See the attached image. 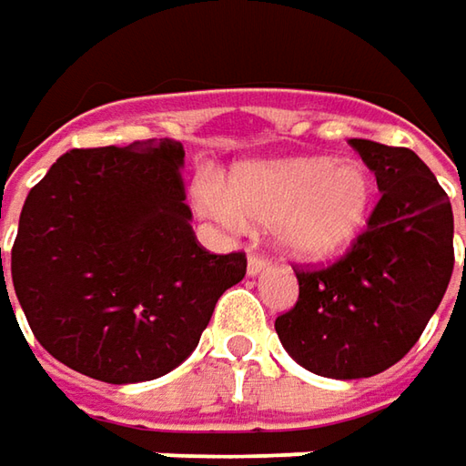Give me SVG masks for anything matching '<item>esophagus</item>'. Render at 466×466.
Wrapping results in <instances>:
<instances>
[{
    "label": "esophagus",
    "instance_id": "1",
    "mask_svg": "<svg viewBox=\"0 0 466 466\" xmlns=\"http://www.w3.org/2000/svg\"><path fill=\"white\" fill-rule=\"evenodd\" d=\"M267 267H269V259H267V257H261V254H251V257H248V264H246V272H248L251 278H257V275H261Z\"/></svg>",
    "mask_w": 466,
    "mask_h": 466
}]
</instances>
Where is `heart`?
Wrapping results in <instances>:
<instances>
[{
    "instance_id": "heart-1",
    "label": "heart",
    "mask_w": 466,
    "mask_h": 466,
    "mask_svg": "<svg viewBox=\"0 0 466 466\" xmlns=\"http://www.w3.org/2000/svg\"><path fill=\"white\" fill-rule=\"evenodd\" d=\"M199 205L218 223L269 225L285 254L327 261L348 254L366 236L376 209L373 173L358 160L324 155L243 163L225 187L202 184Z\"/></svg>"
}]
</instances>
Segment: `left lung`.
Wrapping results in <instances>:
<instances>
[{
  "label": "left lung",
  "instance_id": "1",
  "mask_svg": "<svg viewBox=\"0 0 466 466\" xmlns=\"http://www.w3.org/2000/svg\"><path fill=\"white\" fill-rule=\"evenodd\" d=\"M381 199L366 236L327 269H298V300L278 316L282 348L327 379H368L420 339L454 272V212L418 155L350 139Z\"/></svg>",
  "mask_w": 466,
  "mask_h": 466
}]
</instances>
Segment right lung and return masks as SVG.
Returning a JSON list of instances; mask_svg holds the SVG:
<instances>
[{"instance_id":"right-lung-1","label":"right lung","mask_w":466,"mask_h":466,"mask_svg":"<svg viewBox=\"0 0 466 466\" xmlns=\"http://www.w3.org/2000/svg\"><path fill=\"white\" fill-rule=\"evenodd\" d=\"M181 166L176 139L69 150L30 188L12 285L59 363L106 384L166 376L243 279L246 254L197 241Z\"/></svg>"}]
</instances>
